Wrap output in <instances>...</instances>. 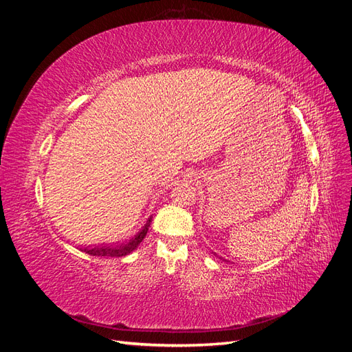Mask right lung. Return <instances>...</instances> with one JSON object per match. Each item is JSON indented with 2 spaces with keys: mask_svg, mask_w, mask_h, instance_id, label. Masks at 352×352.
<instances>
[{
  "mask_svg": "<svg viewBox=\"0 0 352 352\" xmlns=\"http://www.w3.org/2000/svg\"><path fill=\"white\" fill-rule=\"evenodd\" d=\"M153 217H148L145 225L141 228V230L136 233V235L124 242H116V243H101V245H88V247L80 248V251L87 252L89 255H94V257H124V255H129L133 252L138 245H140L144 238L146 236L148 228L151 225Z\"/></svg>",
  "mask_w": 352,
  "mask_h": 352,
  "instance_id": "right-lung-1",
  "label": "right lung"
}]
</instances>
